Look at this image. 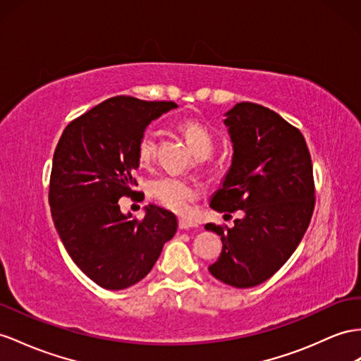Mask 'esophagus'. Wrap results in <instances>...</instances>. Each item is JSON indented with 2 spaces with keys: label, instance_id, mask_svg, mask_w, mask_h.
<instances>
[{
  "label": "esophagus",
  "instance_id": "1",
  "mask_svg": "<svg viewBox=\"0 0 361 361\" xmlns=\"http://www.w3.org/2000/svg\"><path fill=\"white\" fill-rule=\"evenodd\" d=\"M178 227H180L181 230H190V228H195V227H197V224L193 223V221L180 218V219H178Z\"/></svg>",
  "mask_w": 361,
  "mask_h": 361
}]
</instances>
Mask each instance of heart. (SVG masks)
Masks as SVG:
<instances>
[{"label":"heart","mask_w":361,"mask_h":361,"mask_svg":"<svg viewBox=\"0 0 361 361\" xmlns=\"http://www.w3.org/2000/svg\"><path fill=\"white\" fill-rule=\"evenodd\" d=\"M178 131L186 140L190 151L198 159H207L215 147V140L209 129L195 120H184L178 123ZM157 143L152 129H146L137 142V159L142 164H149L155 155ZM147 195L163 207L177 214H184L193 201L200 197L195 183L177 177H157L147 183Z\"/></svg>","instance_id":"b5f03b06"}]
</instances>
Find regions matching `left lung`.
<instances>
[{"mask_svg":"<svg viewBox=\"0 0 361 361\" xmlns=\"http://www.w3.org/2000/svg\"><path fill=\"white\" fill-rule=\"evenodd\" d=\"M233 160L210 207L244 212L235 227L206 224L223 241L209 267L236 288L265 282L290 259L307 232L316 204L312 163L298 128L270 108L241 102L226 113Z\"/></svg>","mask_w":361,"mask_h":361,"instance_id":"obj_1","label":"left lung"}]
</instances>
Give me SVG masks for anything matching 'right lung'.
Masks as SVG:
<instances>
[{
    "label": "right lung",
    "instance_id": "obj_1",
    "mask_svg": "<svg viewBox=\"0 0 361 361\" xmlns=\"http://www.w3.org/2000/svg\"><path fill=\"white\" fill-rule=\"evenodd\" d=\"M172 108L177 104L168 100L106 99L70 122L54 149L49 189L54 227L73 262L102 288L142 281L177 232L169 210L149 206L137 219L118 206L135 193L138 138Z\"/></svg>",
    "mask_w": 361,
    "mask_h": 361
}]
</instances>
